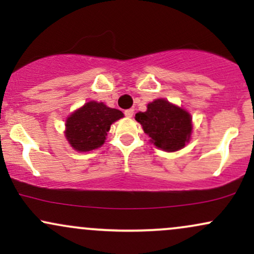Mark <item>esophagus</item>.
<instances>
[{
  "label": "esophagus",
  "mask_w": 254,
  "mask_h": 254,
  "mask_svg": "<svg viewBox=\"0 0 254 254\" xmlns=\"http://www.w3.org/2000/svg\"><path fill=\"white\" fill-rule=\"evenodd\" d=\"M124 113H125V116H127V118H132V116H133V109L127 110Z\"/></svg>",
  "instance_id": "obj_1"
}]
</instances>
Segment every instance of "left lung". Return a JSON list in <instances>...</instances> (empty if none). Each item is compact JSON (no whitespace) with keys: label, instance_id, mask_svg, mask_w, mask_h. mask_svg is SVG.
Instances as JSON below:
<instances>
[{"label":"left lung","instance_id":"1","mask_svg":"<svg viewBox=\"0 0 254 254\" xmlns=\"http://www.w3.org/2000/svg\"><path fill=\"white\" fill-rule=\"evenodd\" d=\"M135 119L159 149L173 153L183 149L192 135V117L183 107L164 98L147 105L145 112L136 113Z\"/></svg>","mask_w":254,"mask_h":254}]
</instances>
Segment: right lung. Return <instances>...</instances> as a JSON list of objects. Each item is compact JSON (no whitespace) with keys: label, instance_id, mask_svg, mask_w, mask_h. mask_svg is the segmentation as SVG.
Instances as JSON below:
<instances>
[{"label":"right lung","instance_id":"1","mask_svg":"<svg viewBox=\"0 0 254 254\" xmlns=\"http://www.w3.org/2000/svg\"><path fill=\"white\" fill-rule=\"evenodd\" d=\"M123 117L122 111L90 100L68 116L64 135L76 151H92L105 143L111 125Z\"/></svg>","mask_w":254,"mask_h":254}]
</instances>
